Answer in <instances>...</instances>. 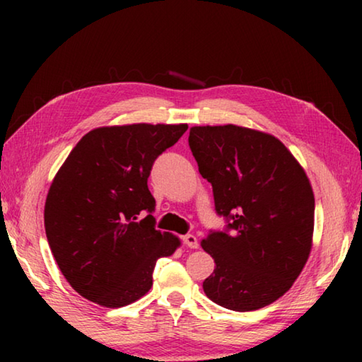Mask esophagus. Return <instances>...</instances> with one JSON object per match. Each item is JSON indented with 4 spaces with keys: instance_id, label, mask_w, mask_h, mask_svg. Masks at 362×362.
<instances>
[{
    "instance_id": "1",
    "label": "esophagus",
    "mask_w": 362,
    "mask_h": 362,
    "mask_svg": "<svg viewBox=\"0 0 362 362\" xmlns=\"http://www.w3.org/2000/svg\"><path fill=\"white\" fill-rule=\"evenodd\" d=\"M182 241H183V244H185V246L189 247V249H196V247H198V240H196L194 235H185V236H182Z\"/></svg>"
}]
</instances>
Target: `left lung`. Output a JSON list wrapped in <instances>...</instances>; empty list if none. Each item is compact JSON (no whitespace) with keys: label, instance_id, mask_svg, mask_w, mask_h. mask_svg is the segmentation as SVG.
Here are the masks:
<instances>
[{"label":"left lung","instance_id":"left-lung-1","mask_svg":"<svg viewBox=\"0 0 362 362\" xmlns=\"http://www.w3.org/2000/svg\"><path fill=\"white\" fill-rule=\"evenodd\" d=\"M188 145L226 223L201 243L216 262L203 283L206 296L235 311L269 305L308 260L315 226L308 177L276 137L247 127L196 126Z\"/></svg>","mask_w":362,"mask_h":362}]
</instances>
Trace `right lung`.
I'll list each match as a JSON object with an SVG mask.
<instances>
[{
	"label": "right lung",
	"instance_id": "obj_1",
	"mask_svg": "<svg viewBox=\"0 0 362 362\" xmlns=\"http://www.w3.org/2000/svg\"><path fill=\"white\" fill-rule=\"evenodd\" d=\"M187 124H129L86 134L49 188L45 226L60 272L79 296L108 308L136 302L159 257L179 240L155 228L148 177Z\"/></svg>",
	"mask_w": 362,
	"mask_h": 362
}]
</instances>
